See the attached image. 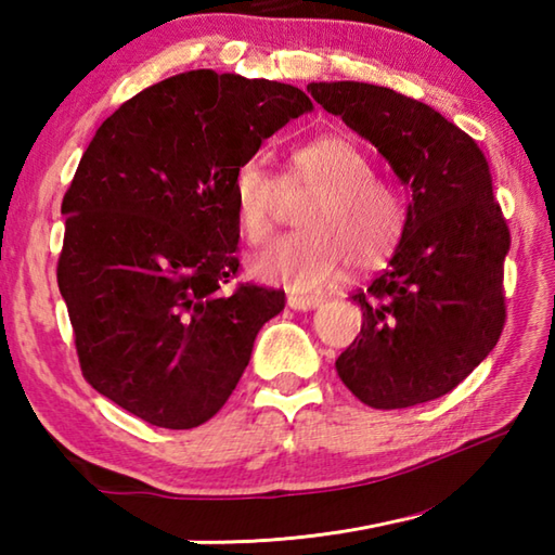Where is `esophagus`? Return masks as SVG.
Segmentation results:
<instances>
[{
  "label": "esophagus",
  "mask_w": 555,
  "mask_h": 555,
  "mask_svg": "<svg viewBox=\"0 0 555 555\" xmlns=\"http://www.w3.org/2000/svg\"><path fill=\"white\" fill-rule=\"evenodd\" d=\"M286 304L288 308H294V311H313L323 304L321 296H300V294H288L286 296Z\"/></svg>",
  "instance_id": "34e87169"
}]
</instances>
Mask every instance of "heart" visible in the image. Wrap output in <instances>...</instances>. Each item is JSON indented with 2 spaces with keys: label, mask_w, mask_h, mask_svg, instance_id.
Wrapping results in <instances>:
<instances>
[{
  "label": "heart",
  "mask_w": 555,
  "mask_h": 555,
  "mask_svg": "<svg viewBox=\"0 0 555 555\" xmlns=\"http://www.w3.org/2000/svg\"><path fill=\"white\" fill-rule=\"evenodd\" d=\"M311 191L298 208L304 230L284 234L251 259V274L291 291H318L352 259L372 269L397 251L406 208L397 188L374 176L372 158L347 134H323L296 146L284 176L259 162H244L232 178L234 222L244 242H267L274 228L279 193Z\"/></svg>",
  "instance_id": "1"
}]
</instances>
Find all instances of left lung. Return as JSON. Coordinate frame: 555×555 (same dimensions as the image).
I'll use <instances>...</instances> for the list:
<instances>
[{
	"label": "left lung",
	"instance_id": "left-lung-1",
	"mask_svg": "<svg viewBox=\"0 0 555 555\" xmlns=\"http://www.w3.org/2000/svg\"><path fill=\"white\" fill-rule=\"evenodd\" d=\"M313 100L370 139L409 185L406 228L389 269L352 294L364 323L335 370L372 409L453 391L504 327L509 228L487 158L424 102L370 82H311Z\"/></svg>",
	"mask_w": 555,
	"mask_h": 555
}]
</instances>
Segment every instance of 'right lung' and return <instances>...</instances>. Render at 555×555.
<instances>
[{"instance_id": "add662e5", "label": "right lung", "mask_w": 555, "mask_h": 555, "mask_svg": "<svg viewBox=\"0 0 555 555\" xmlns=\"http://www.w3.org/2000/svg\"><path fill=\"white\" fill-rule=\"evenodd\" d=\"M304 90L191 70L102 121L63 195L59 288L82 377L146 424L218 413L284 291L240 284L234 171L311 112Z\"/></svg>"}]
</instances>
